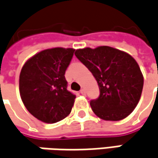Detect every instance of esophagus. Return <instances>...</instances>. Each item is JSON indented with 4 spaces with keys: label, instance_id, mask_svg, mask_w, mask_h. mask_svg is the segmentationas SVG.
<instances>
[{
    "label": "esophagus",
    "instance_id": "obj_1",
    "mask_svg": "<svg viewBox=\"0 0 158 158\" xmlns=\"http://www.w3.org/2000/svg\"><path fill=\"white\" fill-rule=\"evenodd\" d=\"M80 94L81 95H86V89L85 88H82V89H80Z\"/></svg>",
    "mask_w": 158,
    "mask_h": 158
}]
</instances>
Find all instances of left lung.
I'll use <instances>...</instances> for the list:
<instances>
[{
	"instance_id": "1",
	"label": "left lung",
	"mask_w": 158,
	"mask_h": 158,
	"mask_svg": "<svg viewBox=\"0 0 158 158\" xmlns=\"http://www.w3.org/2000/svg\"><path fill=\"white\" fill-rule=\"evenodd\" d=\"M75 55L98 82L99 98L90 102L95 114L114 122L130 115L140 99L144 84L142 72L134 58L106 45L78 49Z\"/></svg>"
}]
</instances>
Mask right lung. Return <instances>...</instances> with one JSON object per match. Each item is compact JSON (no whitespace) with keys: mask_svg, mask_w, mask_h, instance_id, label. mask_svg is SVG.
<instances>
[{"mask_svg":"<svg viewBox=\"0 0 158 158\" xmlns=\"http://www.w3.org/2000/svg\"><path fill=\"white\" fill-rule=\"evenodd\" d=\"M75 49L55 47L35 53L19 74V94L24 106L37 120L55 123L71 112L76 96L67 90L65 71Z\"/></svg>","mask_w":158,"mask_h":158,"instance_id":"right-lung-1","label":"right lung"}]
</instances>
